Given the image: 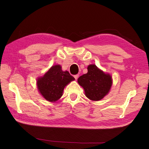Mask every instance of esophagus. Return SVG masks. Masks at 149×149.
Wrapping results in <instances>:
<instances>
[{
	"instance_id": "34e87169",
	"label": "esophagus",
	"mask_w": 149,
	"mask_h": 149,
	"mask_svg": "<svg viewBox=\"0 0 149 149\" xmlns=\"http://www.w3.org/2000/svg\"><path fill=\"white\" fill-rule=\"evenodd\" d=\"M74 77V78H75V80H77V79H78V77H79V75H78V74H77V75H75Z\"/></svg>"
}]
</instances>
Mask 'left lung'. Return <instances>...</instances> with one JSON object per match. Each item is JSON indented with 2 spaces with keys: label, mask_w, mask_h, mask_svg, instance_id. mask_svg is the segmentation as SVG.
Returning <instances> with one entry per match:
<instances>
[{
  "label": "left lung",
  "mask_w": 149,
  "mask_h": 149,
  "mask_svg": "<svg viewBox=\"0 0 149 149\" xmlns=\"http://www.w3.org/2000/svg\"><path fill=\"white\" fill-rule=\"evenodd\" d=\"M77 82L83 88L86 97L93 101L102 99L109 93L113 84L111 75L93 64L88 65V72L79 77Z\"/></svg>",
  "instance_id": "left-lung-1"
}]
</instances>
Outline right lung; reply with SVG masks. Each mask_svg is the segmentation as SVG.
<instances>
[{"mask_svg":"<svg viewBox=\"0 0 149 149\" xmlns=\"http://www.w3.org/2000/svg\"><path fill=\"white\" fill-rule=\"evenodd\" d=\"M74 80L68 71L62 70L61 65H56L38 78L36 84L41 95L47 101L55 102L63 95L65 86Z\"/></svg>","mask_w":149,"mask_h":149,"instance_id":"1","label":"right lung"}]
</instances>
